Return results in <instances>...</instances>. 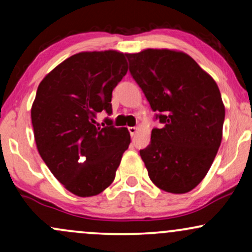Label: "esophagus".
Instances as JSON below:
<instances>
[{
	"instance_id": "34e87169",
	"label": "esophagus",
	"mask_w": 252,
	"mask_h": 252,
	"mask_svg": "<svg viewBox=\"0 0 252 252\" xmlns=\"http://www.w3.org/2000/svg\"><path fill=\"white\" fill-rule=\"evenodd\" d=\"M129 132H130V135H131V136H135L136 132H137V128H136V126H130Z\"/></svg>"
}]
</instances>
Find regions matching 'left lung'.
<instances>
[{"mask_svg": "<svg viewBox=\"0 0 252 252\" xmlns=\"http://www.w3.org/2000/svg\"><path fill=\"white\" fill-rule=\"evenodd\" d=\"M126 58L132 78L163 123L140 150L150 180L173 194L189 192L206 176L221 143L225 106L218 85L181 51L146 48Z\"/></svg>", "mask_w": 252, "mask_h": 252, "instance_id": "1", "label": "left lung"}]
</instances>
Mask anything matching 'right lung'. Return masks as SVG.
<instances>
[{
	"instance_id": "right-lung-1",
	"label": "right lung",
	"mask_w": 252,
	"mask_h": 252,
	"mask_svg": "<svg viewBox=\"0 0 252 252\" xmlns=\"http://www.w3.org/2000/svg\"><path fill=\"white\" fill-rule=\"evenodd\" d=\"M126 72L122 52H80L39 84L31 110L37 152L74 195L94 196L108 189L128 149V129L114 128L111 121L100 128L96 122L98 112H112V90Z\"/></svg>"
}]
</instances>
